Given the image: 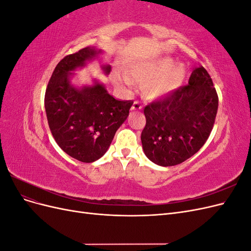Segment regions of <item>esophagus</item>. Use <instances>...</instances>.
Returning a JSON list of instances; mask_svg holds the SVG:
<instances>
[{"instance_id": "obj_1", "label": "esophagus", "mask_w": 251, "mask_h": 251, "mask_svg": "<svg viewBox=\"0 0 251 251\" xmlns=\"http://www.w3.org/2000/svg\"><path fill=\"white\" fill-rule=\"evenodd\" d=\"M141 109H142L141 102H140L139 100H135L134 103H133V105H132L131 110H141Z\"/></svg>"}]
</instances>
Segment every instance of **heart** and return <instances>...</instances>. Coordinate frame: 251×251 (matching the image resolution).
<instances>
[{"label": "heart", "mask_w": 251, "mask_h": 251, "mask_svg": "<svg viewBox=\"0 0 251 251\" xmlns=\"http://www.w3.org/2000/svg\"><path fill=\"white\" fill-rule=\"evenodd\" d=\"M173 59L160 58L154 62L141 64L127 71L128 75L139 82H147L144 93L151 98L161 97L178 88L183 81L185 70L183 66H174ZM126 85L131 81L125 78Z\"/></svg>", "instance_id": "obj_1"}]
</instances>
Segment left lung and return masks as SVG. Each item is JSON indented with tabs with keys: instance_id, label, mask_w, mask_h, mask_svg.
Here are the masks:
<instances>
[{
	"instance_id": "left-lung-1",
	"label": "left lung",
	"mask_w": 251,
	"mask_h": 251,
	"mask_svg": "<svg viewBox=\"0 0 251 251\" xmlns=\"http://www.w3.org/2000/svg\"><path fill=\"white\" fill-rule=\"evenodd\" d=\"M219 98L208 72L196 68L188 83L144 107V154L154 163L173 166L187 160L206 142L214 127Z\"/></svg>"
}]
</instances>
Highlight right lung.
Masks as SVG:
<instances>
[{"instance_id":"obj_1","label":"right lung","mask_w":251,"mask_h":251,"mask_svg":"<svg viewBox=\"0 0 251 251\" xmlns=\"http://www.w3.org/2000/svg\"><path fill=\"white\" fill-rule=\"evenodd\" d=\"M100 51L83 48L65 56L55 67L45 93L48 125L58 147L78 161L90 163L104 155L133 100H117L96 82L80 90L70 85L71 71ZM109 73L111 67H104Z\"/></svg>"}]
</instances>
